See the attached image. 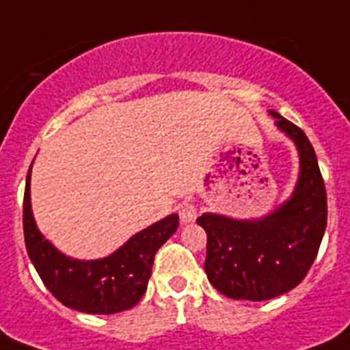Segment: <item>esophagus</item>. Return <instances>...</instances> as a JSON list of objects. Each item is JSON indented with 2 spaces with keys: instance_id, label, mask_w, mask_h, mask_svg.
<instances>
[{
  "instance_id": "1",
  "label": "esophagus",
  "mask_w": 350,
  "mask_h": 350,
  "mask_svg": "<svg viewBox=\"0 0 350 350\" xmlns=\"http://www.w3.org/2000/svg\"><path fill=\"white\" fill-rule=\"evenodd\" d=\"M178 214H180V219L183 224L192 223L198 217V206L194 203H190V201H185V203L180 204Z\"/></svg>"
}]
</instances>
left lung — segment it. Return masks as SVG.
Here are the masks:
<instances>
[{"label":"left lung","mask_w":350,"mask_h":350,"mask_svg":"<svg viewBox=\"0 0 350 350\" xmlns=\"http://www.w3.org/2000/svg\"><path fill=\"white\" fill-rule=\"evenodd\" d=\"M277 127L295 142L300 174L293 196L262 219L239 221L203 214L204 271L221 295L262 302L297 288L317 258L327 226V194L317 154L300 127L275 111Z\"/></svg>","instance_id":"obj_1"}]
</instances>
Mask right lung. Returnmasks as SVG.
<instances>
[{
  "mask_svg": "<svg viewBox=\"0 0 350 350\" xmlns=\"http://www.w3.org/2000/svg\"><path fill=\"white\" fill-rule=\"evenodd\" d=\"M30 170L23 200V230L28 257L48 291L66 308L90 314H113L140 302L150 278L156 252L174 234L178 214L133 235L109 257L77 260L62 255L37 230L30 204Z\"/></svg>",
  "mask_w": 350,
  "mask_h": 350,
  "instance_id": "obj_1",
  "label": "right lung"
}]
</instances>
